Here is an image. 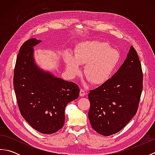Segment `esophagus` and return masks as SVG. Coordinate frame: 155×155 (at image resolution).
I'll use <instances>...</instances> for the list:
<instances>
[{"instance_id":"1","label":"esophagus","mask_w":155,"mask_h":155,"mask_svg":"<svg viewBox=\"0 0 155 155\" xmlns=\"http://www.w3.org/2000/svg\"><path fill=\"white\" fill-rule=\"evenodd\" d=\"M85 95V91L83 89V88H81L80 90V96L81 97H84Z\"/></svg>"}]
</instances>
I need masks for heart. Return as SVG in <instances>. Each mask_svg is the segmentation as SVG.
<instances>
[{
    "instance_id": "b5f03b06",
    "label": "heart",
    "mask_w": 155,
    "mask_h": 155,
    "mask_svg": "<svg viewBox=\"0 0 155 155\" xmlns=\"http://www.w3.org/2000/svg\"><path fill=\"white\" fill-rule=\"evenodd\" d=\"M120 54L108 43L98 41L81 42L74 50V57L65 52L64 60L69 75L74 77L81 72L79 64H85L84 74L94 85L110 79L120 62Z\"/></svg>"
}]
</instances>
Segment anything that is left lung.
<instances>
[{
    "label": "left lung",
    "mask_w": 155,
    "mask_h": 155,
    "mask_svg": "<svg viewBox=\"0 0 155 155\" xmlns=\"http://www.w3.org/2000/svg\"><path fill=\"white\" fill-rule=\"evenodd\" d=\"M139 56L131 46L123 64L112 78L88 94V118L98 134L110 136L126 126L136 114L143 91Z\"/></svg>",
    "instance_id": "left-lung-1"
}]
</instances>
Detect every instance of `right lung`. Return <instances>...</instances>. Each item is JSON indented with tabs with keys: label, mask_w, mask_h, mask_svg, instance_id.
<instances>
[{
	"label": "right lung",
	"mask_w": 155,
	"mask_h": 155,
	"mask_svg": "<svg viewBox=\"0 0 155 155\" xmlns=\"http://www.w3.org/2000/svg\"><path fill=\"white\" fill-rule=\"evenodd\" d=\"M41 41L28 39L20 48L14 70L13 85L22 117L42 134H52L63 127L68 103L78 97L80 89L72 82L38 68L33 47Z\"/></svg>",
	"instance_id": "add662e5"
}]
</instances>
